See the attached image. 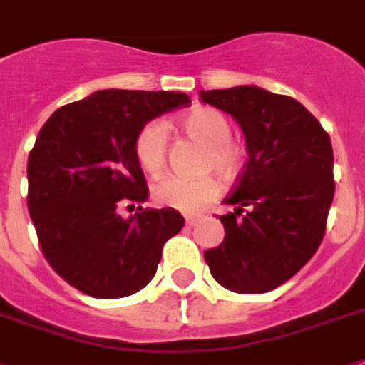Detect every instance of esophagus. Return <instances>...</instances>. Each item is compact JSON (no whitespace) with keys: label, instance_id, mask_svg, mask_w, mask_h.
<instances>
[{"label":"esophagus","instance_id":"34e87169","mask_svg":"<svg viewBox=\"0 0 365 365\" xmlns=\"http://www.w3.org/2000/svg\"><path fill=\"white\" fill-rule=\"evenodd\" d=\"M197 220H200V216H197V215H186L185 216V222H186V225H188V227H194V225L197 224Z\"/></svg>","mask_w":365,"mask_h":365}]
</instances>
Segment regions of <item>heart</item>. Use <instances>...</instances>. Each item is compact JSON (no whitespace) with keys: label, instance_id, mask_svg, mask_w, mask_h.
<instances>
[{"label":"heart","instance_id":"b5f03b06","mask_svg":"<svg viewBox=\"0 0 365 365\" xmlns=\"http://www.w3.org/2000/svg\"><path fill=\"white\" fill-rule=\"evenodd\" d=\"M179 126L192 140L205 145L203 168L215 170L224 180H235L246 164V149L231 140L230 119L215 108H195L179 119ZM134 156L138 164L156 175L168 158V126L164 121H149L134 138ZM220 182L215 175L182 177L165 175L153 185V200L162 207L195 212L215 200Z\"/></svg>","mask_w":365,"mask_h":365}]
</instances>
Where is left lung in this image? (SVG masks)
Listing matches in <instances>:
<instances>
[{
	"mask_svg": "<svg viewBox=\"0 0 365 365\" xmlns=\"http://www.w3.org/2000/svg\"><path fill=\"white\" fill-rule=\"evenodd\" d=\"M246 135L248 162L220 216L225 237L205 261L222 287L259 294L293 278L323 242L334 200L330 135L298 101L254 86L201 91Z\"/></svg>",
	"mask_w": 365,
	"mask_h": 365,
	"instance_id": "left-lung-1",
	"label": "left lung"
}]
</instances>
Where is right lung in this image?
Segmentation results:
<instances>
[{
	"label": "right lung",
	"mask_w": 365,
	"mask_h": 365,
	"mask_svg": "<svg viewBox=\"0 0 365 365\" xmlns=\"http://www.w3.org/2000/svg\"><path fill=\"white\" fill-rule=\"evenodd\" d=\"M173 91H96L44 123L27 158V209L38 246L68 285L95 298H121L149 284L165 240L185 218L145 203L149 188L134 156V138L165 111L186 106Z\"/></svg>",
	"instance_id": "obj_1"
}]
</instances>
